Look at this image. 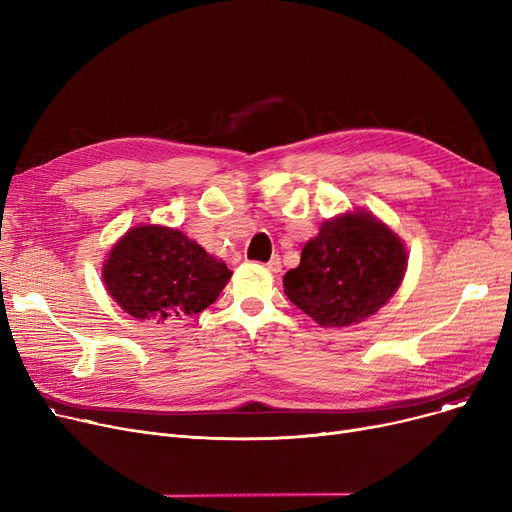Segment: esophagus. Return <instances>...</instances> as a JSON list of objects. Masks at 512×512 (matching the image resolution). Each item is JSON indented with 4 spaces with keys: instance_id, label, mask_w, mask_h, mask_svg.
<instances>
[{
    "instance_id": "esophagus-1",
    "label": "esophagus",
    "mask_w": 512,
    "mask_h": 512,
    "mask_svg": "<svg viewBox=\"0 0 512 512\" xmlns=\"http://www.w3.org/2000/svg\"><path fill=\"white\" fill-rule=\"evenodd\" d=\"M265 267L270 272H280L282 270V261H280V255H272V259L265 263Z\"/></svg>"
}]
</instances>
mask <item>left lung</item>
Here are the masks:
<instances>
[{"instance_id":"left-lung-1","label":"left lung","mask_w":512,"mask_h":512,"mask_svg":"<svg viewBox=\"0 0 512 512\" xmlns=\"http://www.w3.org/2000/svg\"><path fill=\"white\" fill-rule=\"evenodd\" d=\"M407 270L400 238L369 213H344L303 247L299 267L284 274L288 299L319 326L342 328L373 315Z\"/></svg>"}]
</instances>
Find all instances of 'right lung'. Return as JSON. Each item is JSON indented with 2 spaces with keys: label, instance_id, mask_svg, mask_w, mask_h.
<instances>
[{
  "label": "right lung",
  "instance_id": "add662e5",
  "mask_svg": "<svg viewBox=\"0 0 512 512\" xmlns=\"http://www.w3.org/2000/svg\"><path fill=\"white\" fill-rule=\"evenodd\" d=\"M230 276L226 263L164 226L132 228L103 265L114 301L132 317L155 324L201 313L220 297Z\"/></svg>",
  "mask_w": 512,
  "mask_h": 512
}]
</instances>
